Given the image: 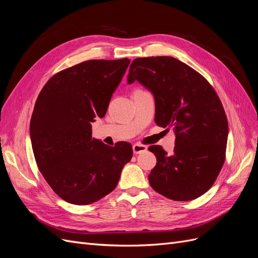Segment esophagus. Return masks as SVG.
<instances>
[{
  "instance_id": "34e87169",
  "label": "esophagus",
  "mask_w": 258,
  "mask_h": 258,
  "mask_svg": "<svg viewBox=\"0 0 258 258\" xmlns=\"http://www.w3.org/2000/svg\"><path fill=\"white\" fill-rule=\"evenodd\" d=\"M132 150H134V153L136 155L138 154H141V153H144L147 151V146L146 145H143V144H140V143H136L132 145Z\"/></svg>"
}]
</instances>
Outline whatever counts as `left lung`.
Here are the masks:
<instances>
[{
	"instance_id": "1",
	"label": "left lung",
	"mask_w": 258,
	"mask_h": 258,
	"mask_svg": "<svg viewBox=\"0 0 258 258\" xmlns=\"http://www.w3.org/2000/svg\"><path fill=\"white\" fill-rule=\"evenodd\" d=\"M135 81L155 97V121L172 129V155L159 145L148 150L157 163L148 175L152 188L175 201H188L207 192L226 158L228 120L214 88L196 70L173 57L137 58L128 83Z\"/></svg>"
}]
</instances>
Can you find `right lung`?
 Here are the masks:
<instances>
[{
	"label": "right lung",
	"mask_w": 258,
	"mask_h": 258,
	"mask_svg": "<svg viewBox=\"0 0 258 258\" xmlns=\"http://www.w3.org/2000/svg\"><path fill=\"white\" fill-rule=\"evenodd\" d=\"M130 63L87 60L62 70L45 84L34 105L30 136L34 158L60 198L90 205L115 189L131 144L108 146L91 137V122L103 117Z\"/></svg>",
	"instance_id": "1"
}]
</instances>
